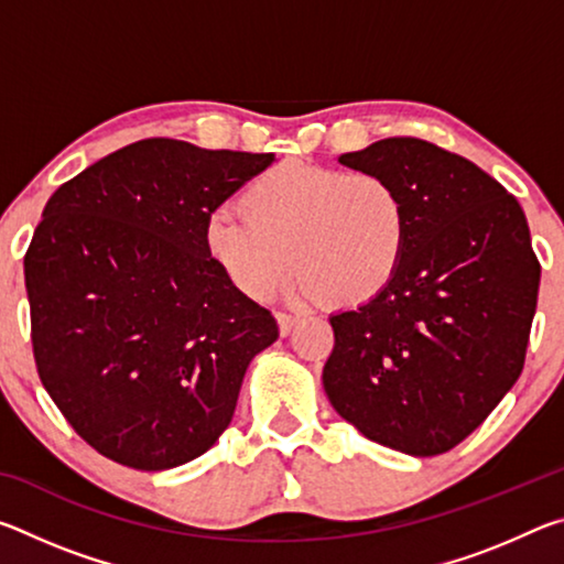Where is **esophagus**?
Wrapping results in <instances>:
<instances>
[{"label": "esophagus", "mask_w": 564, "mask_h": 564, "mask_svg": "<svg viewBox=\"0 0 564 564\" xmlns=\"http://www.w3.org/2000/svg\"><path fill=\"white\" fill-rule=\"evenodd\" d=\"M301 321V316L299 313H285V311H281L279 313V323H281V333L283 336H289V333L295 328V323Z\"/></svg>", "instance_id": "1"}]
</instances>
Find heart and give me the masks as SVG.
I'll return each mask as SVG.
<instances>
[{"instance_id":"b5f03b06","label":"heart","mask_w":564,"mask_h":564,"mask_svg":"<svg viewBox=\"0 0 564 564\" xmlns=\"http://www.w3.org/2000/svg\"><path fill=\"white\" fill-rule=\"evenodd\" d=\"M241 212L218 208L208 216L204 243L226 279L251 299L279 291L295 263L303 299L356 308L376 301L403 263V196L373 171L273 166L243 188Z\"/></svg>"}]
</instances>
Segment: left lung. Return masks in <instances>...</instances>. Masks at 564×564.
Segmentation results:
<instances>
[{"label":"left lung","mask_w":564,"mask_h":564,"mask_svg":"<svg viewBox=\"0 0 564 564\" xmlns=\"http://www.w3.org/2000/svg\"><path fill=\"white\" fill-rule=\"evenodd\" d=\"M338 161L400 191L408 243L376 301L330 318L323 388L368 441L447 453L522 373L540 289L528 218L500 181L425 139H383Z\"/></svg>","instance_id":"1"}]
</instances>
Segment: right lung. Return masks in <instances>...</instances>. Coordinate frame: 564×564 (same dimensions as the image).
<instances>
[{
  "instance_id": "1",
  "label": "right lung",
  "mask_w": 564,
  "mask_h": 564,
  "mask_svg": "<svg viewBox=\"0 0 564 564\" xmlns=\"http://www.w3.org/2000/svg\"><path fill=\"white\" fill-rule=\"evenodd\" d=\"M271 161L144 139L46 202L24 253L36 373L109 460L156 473L204 455L279 338L204 243L208 216Z\"/></svg>"
}]
</instances>
